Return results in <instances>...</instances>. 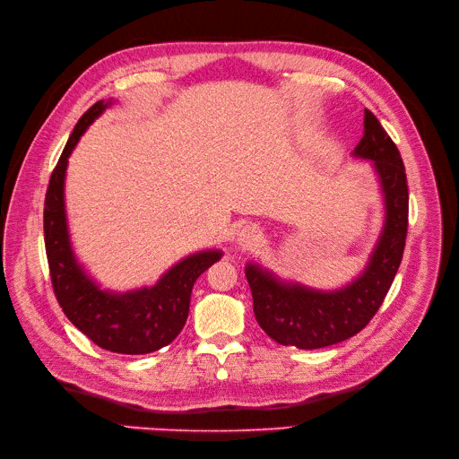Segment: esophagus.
Segmentation results:
<instances>
[{"mask_svg": "<svg viewBox=\"0 0 459 459\" xmlns=\"http://www.w3.org/2000/svg\"><path fill=\"white\" fill-rule=\"evenodd\" d=\"M261 238V230L257 224H247L237 231V243L241 247H252Z\"/></svg>", "mask_w": 459, "mask_h": 459, "instance_id": "1", "label": "esophagus"}]
</instances>
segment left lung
I'll list each match as a JSON object with an SVG mask.
<instances>
[{
    "mask_svg": "<svg viewBox=\"0 0 459 459\" xmlns=\"http://www.w3.org/2000/svg\"><path fill=\"white\" fill-rule=\"evenodd\" d=\"M353 157L372 160L385 202V224L362 274L340 290L321 291L280 280L255 264L245 269L255 319L281 345L319 349L360 333L377 314L402 264L409 216L405 166L369 110H364V136Z\"/></svg>",
    "mask_w": 459,
    "mask_h": 459,
    "instance_id": "1",
    "label": "left lung"
}]
</instances>
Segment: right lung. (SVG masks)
I'll use <instances>...</instances> for the list:
<instances>
[{
  "label": "right lung",
  "mask_w": 459,
  "mask_h": 459,
  "mask_svg": "<svg viewBox=\"0 0 459 459\" xmlns=\"http://www.w3.org/2000/svg\"><path fill=\"white\" fill-rule=\"evenodd\" d=\"M114 100H99L76 123L52 171L45 200V245L52 288L71 323L106 351L145 355L171 343L183 331L194 281L222 257L221 250L186 255L151 288L102 291L73 252L65 212V173L80 136Z\"/></svg>",
  "instance_id": "add662e5"
}]
</instances>
